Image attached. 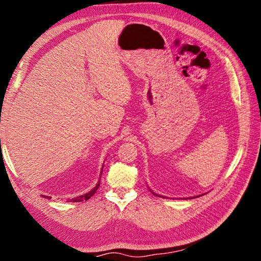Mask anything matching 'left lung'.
Instances as JSON below:
<instances>
[{"label": "left lung", "mask_w": 261, "mask_h": 261, "mask_svg": "<svg viewBox=\"0 0 261 261\" xmlns=\"http://www.w3.org/2000/svg\"><path fill=\"white\" fill-rule=\"evenodd\" d=\"M154 194H155V193H154ZM155 196H158V194H155Z\"/></svg>", "instance_id": "obj_1"}]
</instances>
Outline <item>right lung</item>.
Listing matches in <instances>:
<instances>
[{"instance_id": "add662e5", "label": "right lung", "mask_w": 261, "mask_h": 261, "mask_svg": "<svg viewBox=\"0 0 261 261\" xmlns=\"http://www.w3.org/2000/svg\"><path fill=\"white\" fill-rule=\"evenodd\" d=\"M101 173H102V171H101ZM99 187H100V180L98 182V184L95 185V188L92 189L90 192L83 194V196L76 197V198H74V199H72V201H73V202H79V201H83V200H88V199H90V198H91L92 196H93V194L96 192V190H98ZM48 198H50V197H48Z\"/></svg>"}]
</instances>
